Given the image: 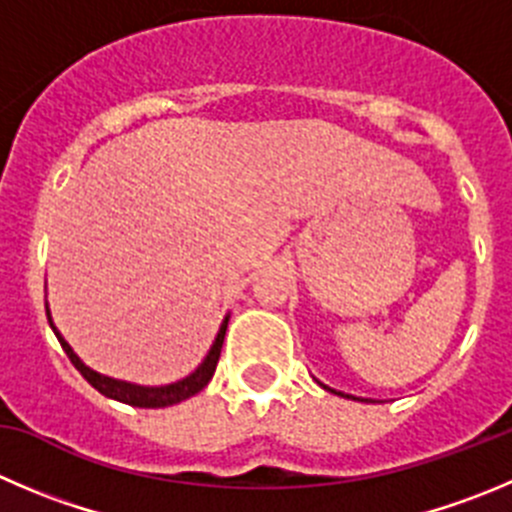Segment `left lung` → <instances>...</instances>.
Returning a JSON list of instances; mask_svg holds the SVG:
<instances>
[{
    "instance_id": "8db88e82",
    "label": "left lung",
    "mask_w": 512,
    "mask_h": 512,
    "mask_svg": "<svg viewBox=\"0 0 512 512\" xmlns=\"http://www.w3.org/2000/svg\"><path fill=\"white\" fill-rule=\"evenodd\" d=\"M321 384V382H319ZM321 387L324 389H329V392H334V394H342V392H337V389H332V387H326V384H321ZM342 397H349V399H357V397H352V394H342Z\"/></svg>"
}]
</instances>
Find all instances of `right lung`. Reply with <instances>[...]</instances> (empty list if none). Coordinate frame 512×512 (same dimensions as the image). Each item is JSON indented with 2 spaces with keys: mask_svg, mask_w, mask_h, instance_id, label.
Segmentation results:
<instances>
[{
  "mask_svg": "<svg viewBox=\"0 0 512 512\" xmlns=\"http://www.w3.org/2000/svg\"><path fill=\"white\" fill-rule=\"evenodd\" d=\"M47 319H50L52 332H55V337L60 339L62 349H65V354L70 357V362L75 364L77 372H80L82 377H85L87 382L97 389V392L105 394V397H110V399H118V402H125V405L148 407V410H155V407L178 405V402H183V399H188V397H193V394L201 392V389L211 382L213 372H216L218 357H221L223 337H226V329H228V316H226L221 324V329H218L216 342H213L211 352H208L206 359L198 364L196 372H191L188 377L178 379V382H173V384H163V387H143V384H133V382H123V379L105 377V374H100V372H95V369L87 367V364L77 357L75 349L65 342V337L57 332V326L52 324L50 309H47Z\"/></svg>",
  "mask_w": 512,
  "mask_h": 512,
  "instance_id": "1",
  "label": "right lung"
}]
</instances>
